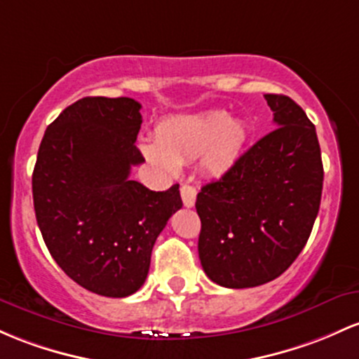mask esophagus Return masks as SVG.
Listing matches in <instances>:
<instances>
[{
    "label": "esophagus",
    "mask_w": 359,
    "mask_h": 359,
    "mask_svg": "<svg viewBox=\"0 0 359 359\" xmlns=\"http://www.w3.org/2000/svg\"><path fill=\"white\" fill-rule=\"evenodd\" d=\"M196 194H198L196 187L189 186V184H182V186H180V196H182V203L186 208L194 206Z\"/></svg>",
    "instance_id": "obj_1"
}]
</instances>
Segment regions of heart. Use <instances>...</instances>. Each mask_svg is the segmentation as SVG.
Wrapping results in <instances>:
<instances>
[{
  "instance_id": "heart-1",
  "label": "heart",
  "mask_w": 359,
  "mask_h": 359,
  "mask_svg": "<svg viewBox=\"0 0 359 359\" xmlns=\"http://www.w3.org/2000/svg\"><path fill=\"white\" fill-rule=\"evenodd\" d=\"M247 136L242 121L230 119L222 110H211L160 124L156 144H141V153L168 175H177L180 163L201 158V168L208 175L222 177L237 163Z\"/></svg>"
}]
</instances>
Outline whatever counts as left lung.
I'll use <instances>...</instances> for the list:
<instances>
[{
	"label": "left lung",
	"mask_w": 359,
	"mask_h": 359,
	"mask_svg": "<svg viewBox=\"0 0 359 359\" xmlns=\"http://www.w3.org/2000/svg\"><path fill=\"white\" fill-rule=\"evenodd\" d=\"M264 98L276 129L196 199L201 266L224 288H254L285 273L320 208L324 167L315 126L290 97Z\"/></svg>",
	"instance_id": "left-lung-1"
}]
</instances>
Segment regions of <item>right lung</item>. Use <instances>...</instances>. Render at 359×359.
<instances>
[{"instance_id":"right-lung-1","label":"right lung","mask_w":359,"mask_h":359,"mask_svg":"<svg viewBox=\"0 0 359 359\" xmlns=\"http://www.w3.org/2000/svg\"><path fill=\"white\" fill-rule=\"evenodd\" d=\"M141 104L85 97L46 129L32 175L34 208L47 249L92 293L124 298L143 286L151 250L182 208L179 184L149 191L129 179L144 158L135 141Z\"/></svg>"}]
</instances>
